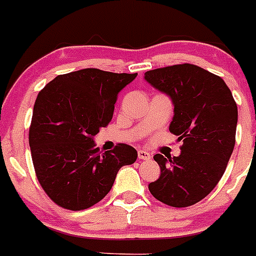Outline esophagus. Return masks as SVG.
Instances as JSON below:
<instances>
[{
  "label": "esophagus",
  "instance_id": "34e87169",
  "mask_svg": "<svg viewBox=\"0 0 256 256\" xmlns=\"http://www.w3.org/2000/svg\"><path fill=\"white\" fill-rule=\"evenodd\" d=\"M138 158L142 160H151V154L144 150H138Z\"/></svg>",
  "mask_w": 256,
  "mask_h": 256
}]
</instances>
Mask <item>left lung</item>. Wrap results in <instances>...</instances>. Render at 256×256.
I'll return each mask as SVG.
<instances>
[{
    "instance_id": "left-lung-1",
    "label": "left lung",
    "mask_w": 256,
    "mask_h": 256,
    "mask_svg": "<svg viewBox=\"0 0 256 256\" xmlns=\"http://www.w3.org/2000/svg\"><path fill=\"white\" fill-rule=\"evenodd\" d=\"M144 79L172 98L169 130L183 141L180 156H154L162 174L148 190L169 206H191L206 198L224 174L236 142L237 105L224 80L198 65L148 70Z\"/></svg>"
}]
</instances>
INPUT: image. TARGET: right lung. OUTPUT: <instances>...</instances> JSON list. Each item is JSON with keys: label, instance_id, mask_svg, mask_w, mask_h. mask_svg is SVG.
<instances>
[{"label": "right lung", "instance_id": "add662e5", "mask_svg": "<svg viewBox=\"0 0 256 256\" xmlns=\"http://www.w3.org/2000/svg\"><path fill=\"white\" fill-rule=\"evenodd\" d=\"M137 73L88 69L61 74L40 90L29 146L38 182L58 206L83 210L102 200L137 151L126 144L100 154L94 137L112 119L118 94Z\"/></svg>", "mask_w": 256, "mask_h": 256}]
</instances>
